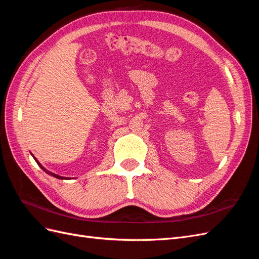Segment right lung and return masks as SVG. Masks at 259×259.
Returning <instances> with one entry per match:
<instances>
[{"mask_svg":"<svg viewBox=\"0 0 259 259\" xmlns=\"http://www.w3.org/2000/svg\"><path fill=\"white\" fill-rule=\"evenodd\" d=\"M34 160H35V159H34ZM35 161H36V160H35ZM36 163L38 164V166H41V168H42L43 170H45V168H44V167H43V166L41 165V164H40V163H38L37 161H36ZM45 171H46V170H45ZM46 173H48V171H46ZM48 174H51L52 176H54V177H56V178H59V179H65L64 177H61V176H58V175H56V174H53V173H51V171H49V173H48Z\"/></svg>","mask_w":259,"mask_h":259,"instance_id":"right-lung-1","label":"right lung"}]
</instances>
